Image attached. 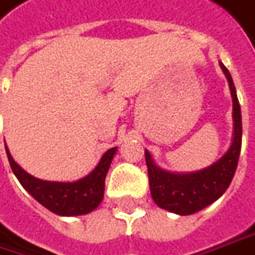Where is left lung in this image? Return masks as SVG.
Returning a JSON list of instances; mask_svg holds the SVG:
<instances>
[{
  "instance_id": "left-lung-1",
  "label": "left lung",
  "mask_w": 255,
  "mask_h": 255,
  "mask_svg": "<svg viewBox=\"0 0 255 255\" xmlns=\"http://www.w3.org/2000/svg\"><path fill=\"white\" fill-rule=\"evenodd\" d=\"M224 75L229 80L233 97V117H234V138L232 146L226 154L209 168L193 173H171L158 168L148 151H145V161L148 168L149 188L154 202L159 207L180 216L193 215L212 205L227 190L237 169L240 149H242V110L236 94L232 75L220 62Z\"/></svg>"
}]
</instances>
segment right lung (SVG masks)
Instances as JSON below:
<instances>
[{
  "mask_svg": "<svg viewBox=\"0 0 255 255\" xmlns=\"http://www.w3.org/2000/svg\"><path fill=\"white\" fill-rule=\"evenodd\" d=\"M116 151L117 148L109 149L93 172L72 183L36 179L13 161L8 149L6 156L15 176L40 205L59 216H79L90 213L100 205L104 196V179Z\"/></svg>",
  "mask_w": 255,
  "mask_h": 255,
  "instance_id": "add662e5",
  "label": "right lung"
}]
</instances>
